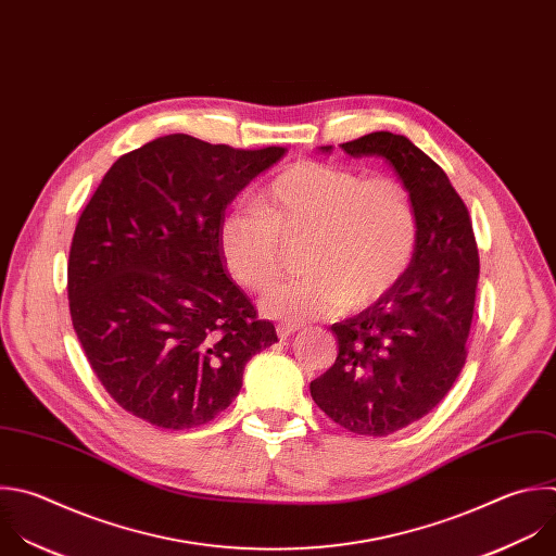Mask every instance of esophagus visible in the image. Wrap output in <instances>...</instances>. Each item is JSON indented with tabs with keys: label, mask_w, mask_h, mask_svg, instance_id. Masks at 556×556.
I'll use <instances>...</instances> for the list:
<instances>
[{
	"label": "esophagus",
	"mask_w": 556,
	"mask_h": 556,
	"mask_svg": "<svg viewBox=\"0 0 556 556\" xmlns=\"http://www.w3.org/2000/svg\"><path fill=\"white\" fill-rule=\"evenodd\" d=\"M303 325H299V323H279L277 325V336L281 338V340H286V338H290L294 331H299Z\"/></svg>",
	"instance_id": "esophagus-1"
}]
</instances>
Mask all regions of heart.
<instances>
[{"instance_id":"obj_1","label":"heart","mask_w":556,"mask_h":556,"mask_svg":"<svg viewBox=\"0 0 556 556\" xmlns=\"http://www.w3.org/2000/svg\"><path fill=\"white\" fill-rule=\"evenodd\" d=\"M305 238L307 275L273 288L262 307L281 320L364 309L406 277L419 244V214L406 185L389 174L303 159L283 167L257 205L231 207L218 225L229 275L264 292L283 268V242Z\"/></svg>"}]
</instances>
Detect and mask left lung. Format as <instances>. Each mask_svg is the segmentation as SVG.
Wrapping results in <instances>:
<instances>
[{
  "instance_id": "1",
  "label": "left lung",
  "mask_w": 556,
  "mask_h": 556,
  "mask_svg": "<svg viewBox=\"0 0 556 556\" xmlns=\"http://www.w3.org/2000/svg\"><path fill=\"white\" fill-rule=\"evenodd\" d=\"M340 148L351 156H384L397 169L419 214V244L389 296L331 325L338 355L309 393L344 430L389 437L437 408L463 371L480 275L478 244L469 210L447 174L408 137L378 130Z\"/></svg>"
}]
</instances>
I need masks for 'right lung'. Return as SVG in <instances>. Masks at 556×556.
Returning a JSON list of instances; mask_svg holds the SVG:
<instances>
[{"mask_svg":"<svg viewBox=\"0 0 556 556\" xmlns=\"http://www.w3.org/2000/svg\"><path fill=\"white\" fill-rule=\"evenodd\" d=\"M286 148L165 135L122 154L83 210L67 262L70 314L104 391L165 430L216 419L244 364L277 342L218 247L227 205Z\"/></svg>","mask_w":556,"mask_h":556,"instance_id":"add662e5","label":"right lung"}]
</instances>
